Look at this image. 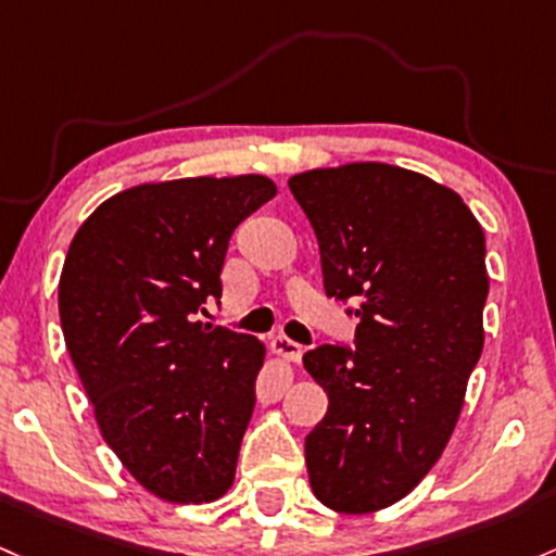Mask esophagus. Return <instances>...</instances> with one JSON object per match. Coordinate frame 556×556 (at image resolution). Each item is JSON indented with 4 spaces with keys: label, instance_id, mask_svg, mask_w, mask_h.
<instances>
[{
    "label": "esophagus",
    "instance_id": "esophagus-1",
    "mask_svg": "<svg viewBox=\"0 0 556 556\" xmlns=\"http://www.w3.org/2000/svg\"><path fill=\"white\" fill-rule=\"evenodd\" d=\"M271 351L277 353L279 358H285V362H292V364H298L303 358V345L295 343V340L285 338V334H277V338L271 340Z\"/></svg>",
    "mask_w": 556,
    "mask_h": 556
}]
</instances>
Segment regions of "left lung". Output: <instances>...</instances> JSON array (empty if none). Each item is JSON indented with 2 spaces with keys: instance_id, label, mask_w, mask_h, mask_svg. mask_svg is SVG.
<instances>
[{
  "instance_id": "8db88e82",
  "label": "left lung",
  "mask_w": 556,
  "mask_h": 556,
  "mask_svg": "<svg viewBox=\"0 0 556 556\" xmlns=\"http://www.w3.org/2000/svg\"><path fill=\"white\" fill-rule=\"evenodd\" d=\"M316 231L327 298L356 316L351 345L303 367L325 388L306 435L314 496L345 515L401 502L446 448L483 353L485 237L454 189L388 163L288 181Z\"/></svg>"
}]
</instances>
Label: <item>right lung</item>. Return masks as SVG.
<instances>
[{
	"mask_svg": "<svg viewBox=\"0 0 556 556\" xmlns=\"http://www.w3.org/2000/svg\"><path fill=\"white\" fill-rule=\"evenodd\" d=\"M277 194L258 174L174 179L105 200L73 237L60 325L97 425L157 498L216 502L235 480L264 343L200 321L235 229Z\"/></svg>",
	"mask_w": 556,
	"mask_h": 556,
	"instance_id": "right-lung-1",
	"label": "right lung"
}]
</instances>
